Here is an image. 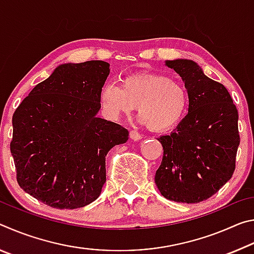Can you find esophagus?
I'll list each match as a JSON object with an SVG mask.
<instances>
[{
  "label": "esophagus",
  "mask_w": 254,
  "mask_h": 254,
  "mask_svg": "<svg viewBox=\"0 0 254 254\" xmlns=\"http://www.w3.org/2000/svg\"><path fill=\"white\" fill-rule=\"evenodd\" d=\"M130 139H132L133 141H139L142 139V135H141L139 132L132 130V131H130Z\"/></svg>",
  "instance_id": "obj_1"
}]
</instances>
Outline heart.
I'll return each instance as SVG.
<instances>
[{
	"mask_svg": "<svg viewBox=\"0 0 254 254\" xmlns=\"http://www.w3.org/2000/svg\"><path fill=\"white\" fill-rule=\"evenodd\" d=\"M98 98L107 119L130 115L136 107L140 123L157 133L177 127L189 104L186 86L160 72L128 75L121 85L110 81L103 86Z\"/></svg>",
	"mask_w": 254,
	"mask_h": 254,
	"instance_id": "1",
	"label": "heart"
}]
</instances>
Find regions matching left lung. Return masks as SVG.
<instances>
[{
    "mask_svg": "<svg viewBox=\"0 0 254 254\" xmlns=\"http://www.w3.org/2000/svg\"><path fill=\"white\" fill-rule=\"evenodd\" d=\"M182 77L189 94L188 114L169 135L156 171L159 191L177 203H199L231 179L240 144L239 114L224 87L189 59L166 60Z\"/></svg>",
    "mask_w": 254,
    "mask_h": 254,
    "instance_id": "left-lung-1",
    "label": "left lung"
}]
</instances>
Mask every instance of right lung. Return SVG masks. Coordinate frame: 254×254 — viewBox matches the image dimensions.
Wrapping results in <instances>:
<instances>
[{
  "instance_id": "obj_1",
  "label": "right lung",
  "mask_w": 254,
  "mask_h": 254,
  "mask_svg": "<svg viewBox=\"0 0 254 254\" xmlns=\"http://www.w3.org/2000/svg\"><path fill=\"white\" fill-rule=\"evenodd\" d=\"M109 75L110 64L102 60L63 64L14 112L16 180L50 207L74 209L97 199L107 152L128 139L127 128L96 117Z\"/></svg>"
}]
</instances>
